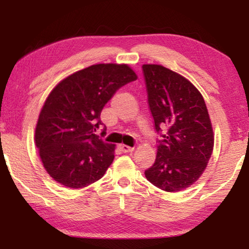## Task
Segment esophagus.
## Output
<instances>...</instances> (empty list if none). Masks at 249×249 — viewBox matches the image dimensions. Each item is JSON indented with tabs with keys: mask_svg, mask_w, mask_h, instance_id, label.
Returning <instances> with one entry per match:
<instances>
[{
	"mask_svg": "<svg viewBox=\"0 0 249 249\" xmlns=\"http://www.w3.org/2000/svg\"><path fill=\"white\" fill-rule=\"evenodd\" d=\"M119 148H120L124 153H131L132 151H134V147H130V146H127L124 144H121L120 146H119Z\"/></svg>",
	"mask_w": 249,
	"mask_h": 249,
	"instance_id": "34e87169",
	"label": "esophagus"
}]
</instances>
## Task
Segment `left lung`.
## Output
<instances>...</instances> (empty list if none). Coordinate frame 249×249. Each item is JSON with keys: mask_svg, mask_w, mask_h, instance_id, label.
<instances>
[{"mask_svg": "<svg viewBox=\"0 0 249 249\" xmlns=\"http://www.w3.org/2000/svg\"><path fill=\"white\" fill-rule=\"evenodd\" d=\"M142 68L155 130L162 137L158 139L154 164L145 177L164 192H180L202 176L213 152L205 101L181 74L159 64Z\"/></svg>", "mask_w": 249, "mask_h": 249, "instance_id": "left-lung-1", "label": "left lung"}]
</instances>
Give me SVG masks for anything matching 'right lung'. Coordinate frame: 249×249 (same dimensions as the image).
<instances>
[{"mask_svg":"<svg viewBox=\"0 0 249 249\" xmlns=\"http://www.w3.org/2000/svg\"><path fill=\"white\" fill-rule=\"evenodd\" d=\"M136 79L127 64L103 63L77 71L54 87L39 113L35 142L55 181L77 189L104 176L113 162L114 145L95 134L103 124L101 112L119 88Z\"/></svg>","mask_w":249,"mask_h":249,"instance_id":"right-lung-1","label":"right lung"}]
</instances>
